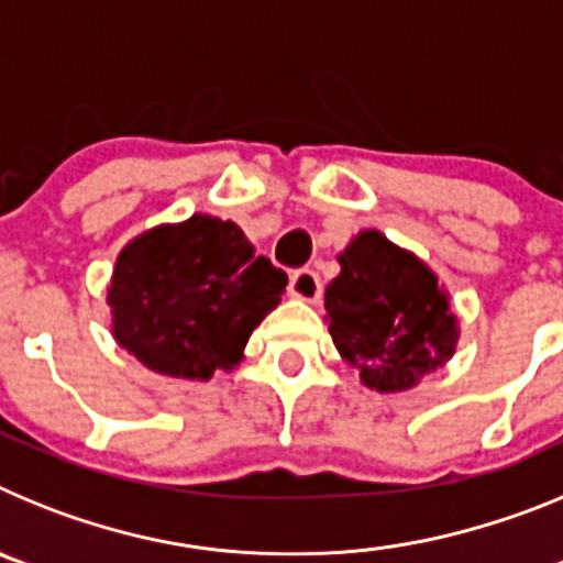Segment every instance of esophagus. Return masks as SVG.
<instances>
[{
  "label": "esophagus",
  "mask_w": 563,
  "mask_h": 563,
  "mask_svg": "<svg viewBox=\"0 0 563 563\" xmlns=\"http://www.w3.org/2000/svg\"><path fill=\"white\" fill-rule=\"evenodd\" d=\"M290 296L301 298V301H318L321 298V278L316 271L305 267L290 276Z\"/></svg>",
  "instance_id": "1"
}]
</instances>
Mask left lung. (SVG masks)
<instances>
[{"mask_svg":"<svg viewBox=\"0 0 563 563\" xmlns=\"http://www.w3.org/2000/svg\"><path fill=\"white\" fill-rule=\"evenodd\" d=\"M341 273L327 285L332 343L375 391H409L456 350L449 292L411 251L380 231H361L338 256Z\"/></svg>","mask_w":563,"mask_h":563,"instance_id":"8db88e82","label":"left lung"}]
</instances>
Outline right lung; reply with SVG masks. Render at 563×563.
Returning a JSON list of instances; mask_svg holds the SVG:
<instances>
[{
	"label": "right lung",
	"instance_id": "add662e5",
	"mask_svg": "<svg viewBox=\"0 0 563 563\" xmlns=\"http://www.w3.org/2000/svg\"><path fill=\"white\" fill-rule=\"evenodd\" d=\"M285 287L287 273L256 256L236 222L194 213L134 236L118 253L107 290L112 335L146 369L211 380L242 361Z\"/></svg>",
	"mask_w": 563,
	"mask_h": 563
}]
</instances>
